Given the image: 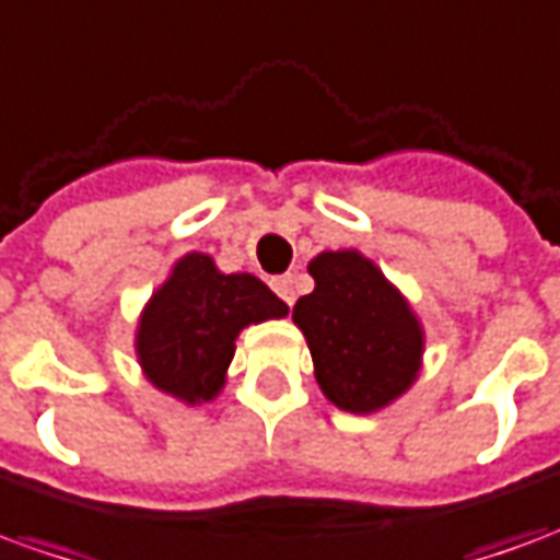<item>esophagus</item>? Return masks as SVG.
<instances>
[{
    "mask_svg": "<svg viewBox=\"0 0 560 560\" xmlns=\"http://www.w3.org/2000/svg\"><path fill=\"white\" fill-rule=\"evenodd\" d=\"M272 291L279 293L284 303H293V276H279V279H272Z\"/></svg>",
    "mask_w": 560,
    "mask_h": 560,
    "instance_id": "1",
    "label": "esophagus"
}]
</instances>
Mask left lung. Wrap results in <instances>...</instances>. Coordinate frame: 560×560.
I'll list each match as a JSON object with an SVG mask.
<instances>
[{
	"label": "left lung",
	"instance_id": "1",
	"mask_svg": "<svg viewBox=\"0 0 560 560\" xmlns=\"http://www.w3.org/2000/svg\"><path fill=\"white\" fill-rule=\"evenodd\" d=\"M315 291L293 305L320 393L348 413H377L417 384L425 329L408 296L357 248L308 260Z\"/></svg>",
	"mask_w": 560,
	"mask_h": 560
}]
</instances>
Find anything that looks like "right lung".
Returning <instances> with one entry per match:
<instances>
[{"instance_id":"obj_1","label":"right lung","mask_w":560,"mask_h":560,"mask_svg":"<svg viewBox=\"0 0 560 560\" xmlns=\"http://www.w3.org/2000/svg\"><path fill=\"white\" fill-rule=\"evenodd\" d=\"M288 303L252 272H221L212 255H183L140 308L135 353L152 387L188 408L228 384L245 327L288 317Z\"/></svg>"}]
</instances>
